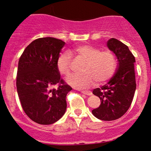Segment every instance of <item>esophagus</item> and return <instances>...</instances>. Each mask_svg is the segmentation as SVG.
Returning <instances> with one entry per match:
<instances>
[{
	"label": "esophagus",
	"instance_id": "esophagus-1",
	"mask_svg": "<svg viewBox=\"0 0 151 151\" xmlns=\"http://www.w3.org/2000/svg\"><path fill=\"white\" fill-rule=\"evenodd\" d=\"M81 92L84 93V94H86V95H88V96H90V95L92 94V93L89 91H84V90H81Z\"/></svg>",
	"mask_w": 151,
	"mask_h": 151
}]
</instances>
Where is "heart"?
<instances>
[{"instance_id":"1","label":"heart","mask_w":151,"mask_h":151,"mask_svg":"<svg viewBox=\"0 0 151 151\" xmlns=\"http://www.w3.org/2000/svg\"><path fill=\"white\" fill-rule=\"evenodd\" d=\"M78 59L85 64L82 67V74H76L68 79V83L74 87L85 89L92 86L96 81L97 84L106 82L114 76L116 70L117 60L113 52L91 45H80L74 49ZM72 56L70 52L65 51L59 55L57 68L61 75L68 77L71 73Z\"/></svg>"}]
</instances>
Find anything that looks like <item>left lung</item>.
<instances>
[{
    "label": "left lung",
    "instance_id": "obj_1",
    "mask_svg": "<svg viewBox=\"0 0 151 151\" xmlns=\"http://www.w3.org/2000/svg\"><path fill=\"white\" fill-rule=\"evenodd\" d=\"M107 47L116 56V72L106 84L93 89L101 104L91 112L100 120L114 121L122 116L132 103L136 88V60L128 46L115 38L109 40Z\"/></svg>",
    "mask_w": 151,
    "mask_h": 151
}]
</instances>
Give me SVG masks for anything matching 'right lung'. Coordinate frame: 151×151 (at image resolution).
Instances as JSON below:
<instances>
[{"label":"right lung","mask_w":151,"mask_h":151,"mask_svg":"<svg viewBox=\"0 0 151 151\" xmlns=\"http://www.w3.org/2000/svg\"><path fill=\"white\" fill-rule=\"evenodd\" d=\"M65 44L57 38H38L25 48L19 60V99L27 116L39 124H54L67 109L66 96L72 88L61 79L57 68V60ZM56 84L58 87L52 89Z\"/></svg>","instance_id":"obj_1"}]
</instances>
